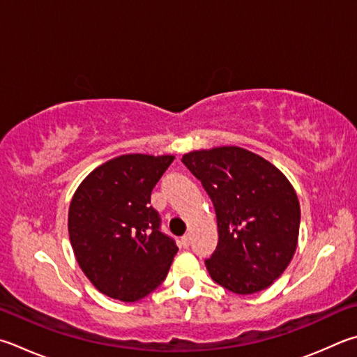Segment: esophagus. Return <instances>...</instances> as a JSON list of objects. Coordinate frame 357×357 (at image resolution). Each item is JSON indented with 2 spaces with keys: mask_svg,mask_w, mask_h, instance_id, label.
Wrapping results in <instances>:
<instances>
[{
  "mask_svg": "<svg viewBox=\"0 0 357 357\" xmlns=\"http://www.w3.org/2000/svg\"><path fill=\"white\" fill-rule=\"evenodd\" d=\"M181 246H183V248H189V246H190V234H185L184 237H181Z\"/></svg>",
  "mask_w": 357,
  "mask_h": 357,
  "instance_id": "esophagus-1",
  "label": "esophagus"
}]
</instances>
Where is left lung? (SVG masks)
Here are the masks:
<instances>
[{
  "label": "left lung",
  "instance_id": "left-lung-1",
  "mask_svg": "<svg viewBox=\"0 0 357 357\" xmlns=\"http://www.w3.org/2000/svg\"><path fill=\"white\" fill-rule=\"evenodd\" d=\"M217 215L218 243L206 268L238 295L267 289L287 268L300 232V203L289 179L268 160L238 146L183 156Z\"/></svg>",
  "mask_w": 357,
  "mask_h": 357
}]
</instances>
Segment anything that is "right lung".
<instances>
[{"mask_svg":"<svg viewBox=\"0 0 357 357\" xmlns=\"http://www.w3.org/2000/svg\"><path fill=\"white\" fill-rule=\"evenodd\" d=\"M174 156L125 154L96 167L75 192L68 234L76 261L101 294L125 303L158 289L178 246L160 231L151 192Z\"/></svg>","mask_w":357,"mask_h":357,"instance_id":"right-lung-1","label":"right lung"}]
</instances>
